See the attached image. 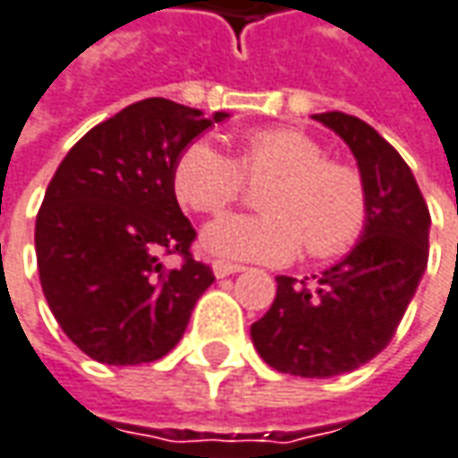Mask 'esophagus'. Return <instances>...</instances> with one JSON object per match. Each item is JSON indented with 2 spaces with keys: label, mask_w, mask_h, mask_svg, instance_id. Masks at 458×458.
Instances as JSON below:
<instances>
[{
  "label": "esophagus",
  "mask_w": 458,
  "mask_h": 458,
  "mask_svg": "<svg viewBox=\"0 0 458 458\" xmlns=\"http://www.w3.org/2000/svg\"><path fill=\"white\" fill-rule=\"evenodd\" d=\"M212 271H215V276H217V279H225V276H233V274L243 271V267H238V264H228V261H215V264H212Z\"/></svg>",
  "instance_id": "esophagus-1"
}]
</instances>
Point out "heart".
<instances>
[{
	"label": "heart",
	"mask_w": 458,
	"mask_h": 458,
	"mask_svg": "<svg viewBox=\"0 0 458 458\" xmlns=\"http://www.w3.org/2000/svg\"><path fill=\"white\" fill-rule=\"evenodd\" d=\"M264 182L259 215H223L202 230V249L217 259L287 264L302 246L312 259L346 253L364 233L369 191L361 171L326 158L302 130L264 128L238 140L235 161L209 140H191L174 161L171 184L191 212L212 215Z\"/></svg>",
	"instance_id": "1"
}]
</instances>
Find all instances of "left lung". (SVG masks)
<instances>
[{
    "label": "left lung",
    "instance_id": "left-lung-1",
    "mask_svg": "<svg viewBox=\"0 0 458 458\" xmlns=\"http://www.w3.org/2000/svg\"><path fill=\"white\" fill-rule=\"evenodd\" d=\"M344 138L369 191L361 238L323 274L276 276V297L250 326L268 367L326 379L385 351L428 264L430 215L403 156L364 120L346 112L312 114Z\"/></svg>",
    "mask_w": 458,
    "mask_h": 458
}]
</instances>
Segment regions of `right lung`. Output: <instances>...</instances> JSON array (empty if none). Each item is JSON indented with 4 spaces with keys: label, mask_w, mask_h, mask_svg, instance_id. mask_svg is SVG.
<instances>
[{
    "label": "right lung",
    "mask_w": 458,
    "mask_h": 458,
    "mask_svg": "<svg viewBox=\"0 0 458 458\" xmlns=\"http://www.w3.org/2000/svg\"><path fill=\"white\" fill-rule=\"evenodd\" d=\"M225 117L150 97L91 128L53 174L35 220L40 284L58 326L94 361L164 359L215 282L212 268L191 259L197 233L171 171L197 135ZM164 252L185 264L164 269Z\"/></svg>",
    "instance_id": "obj_1"
}]
</instances>
